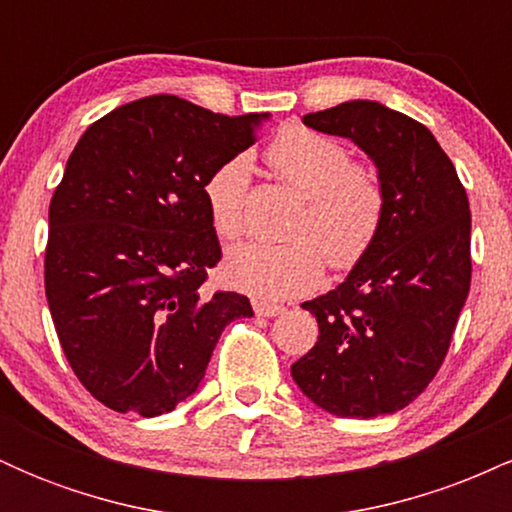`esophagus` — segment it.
<instances>
[{
    "label": "esophagus",
    "mask_w": 512,
    "mask_h": 512,
    "mask_svg": "<svg viewBox=\"0 0 512 512\" xmlns=\"http://www.w3.org/2000/svg\"><path fill=\"white\" fill-rule=\"evenodd\" d=\"M252 308H255V315H260V317H274V315L284 313V305L267 303V301H252Z\"/></svg>",
    "instance_id": "obj_1"
}]
</instances>
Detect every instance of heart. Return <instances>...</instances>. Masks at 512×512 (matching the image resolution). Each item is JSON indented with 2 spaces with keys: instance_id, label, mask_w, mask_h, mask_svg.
Segmentation results:
<instances>
[{
  "instance_id": "b5f03b06",
  "label": "heart",
  "mask_w": 512,
  "mask_h": 512,
  "mask_svg": "<svg viewBox=\"0 0 512 512\" xmlns=\"http://www.w3.org/2000/svg\"><path fill=\"white\" fill-rule=\"evenodd\" d=\"M267 163L305 197L289 243H248L228 255L226 279L260 301H284L310 291L322 276V257L334 272L354 269L383 231L387 195L373 168L354 163L349 146L308 127H284L267 146ZM250 158L238 154L211 170L204 202L223 240L245 233Z\"/></svg>"
}]
</instances>
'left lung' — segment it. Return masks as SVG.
I'll use <instances>...</instances> for the list:
<instances>
[{
  "instance_id": "8db88e82",
  "label": "left lung",
  "mask_w": 512,
  "mask_h": 512,
  "mask_svg": "<svg viewBox=\"0 0 512 512\" xmlns=\"http://www.w3.org/2000/svg\"><path fill=\"white\" fill-rule=\"evenodd\" d=\"M351 139L385 185L373 250L337 289L305 301L320 337L291 366L310 402L349 419L395 414L436 378L472 281V214L452 161L421 122L375 101L303 115Z\"/></svg>"
}]
</instances>
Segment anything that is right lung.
<instances>
[{"label": "right lung", "instance_id": "obj_1", "mask_svg": "<svg viewBox=\"0 0 512 512\" xmlns=\"http://www.w3.org/2000/svg\"><path fill=\"white\" fill-rule=\"evenodd\" d=\"M267 117L149 96L74 146L50 202L45 296L69 366L105 407L173 411L202 383L223 327L252 315L240 293H202L221 260L204 182Z\"/></svg>", "mask_w": 512, "mask_h": 512}]
</instances>
